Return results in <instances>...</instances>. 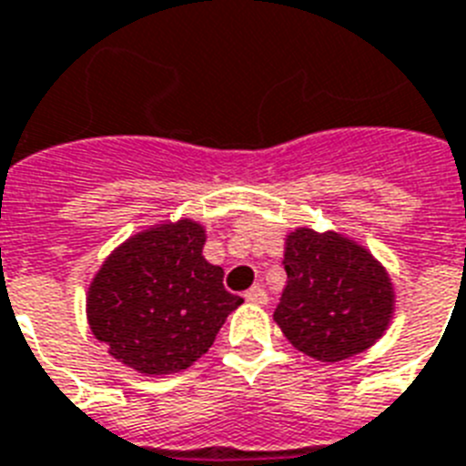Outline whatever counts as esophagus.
Wrapping results in <instances>:
<instances>
[{"mask_svg": "<svg viewBox=\"0 0 466 466\" xmlns=\"http://www.w3.org/2000/svg\"><path fill=\"white\" fill-rule=\"evenodd\" d=\"M244 297H246V301H251V304H266L268 301V294L263 287H251V289H248Z\"/></svg>", "mask_w": 466, "mask_h": 466, "instance_id": "34e87169", "label": "esophagus"}]
</instances>
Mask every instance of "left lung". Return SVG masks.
I'll use <instances>...</instances> for the list:
<instances>
[{
    "label": "left lung",
    "mask_w": 466,
    "mask_h": 466,
    "mask_svg": "<svg viewBox=\"0 0 466 466\" xmlns=\"http://www.w3.org/2000/svg\"><path fill=\"white\" fill-rule=\"evenodd\" d=\"M287 287L272 313L306 357L335 364L383 338L395 313L390 275L339 232L297 227L285 241Z\"/></svg>",
    "instance_id": "obj_1"
}]
</instances>
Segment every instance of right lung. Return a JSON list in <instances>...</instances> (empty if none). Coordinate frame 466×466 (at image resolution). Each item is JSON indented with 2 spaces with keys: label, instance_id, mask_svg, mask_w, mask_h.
Here are the masks:
<instances>
[{
  "label": "right lung",
  "instance_id": "1",
  "mask_svg": "<svg viewBox=\"0 0 466 466\" xmlns=\"http://www.w3.org/2000/svg\"><path fill=\"white\" fill-rule=\"evenodd\" d=\"M206 227L162 222L109 253L86 294L96 339L143 376L179 373L198 361L244 299L222 285V268L203 258Z\"/></svg>",
  "mask_w": 466,
  "mask_h": 466
}]
</instances>
